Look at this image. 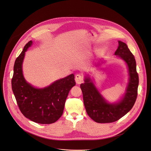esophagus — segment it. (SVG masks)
<instances>
[{"label":"esophagus","mask_w":151,"mask_h":151,"mask_svg":"<svg viewBox=\"0 0 151 151\" xmlns=\"http://www.w3.org/2000/svg\"><path fill=\"white\" fill-rule=\"evenodd\" d=\"M75 81H76V83L77 84H80L81 83H83V76L79 74L76 75L75 76Z\"/></svg>","instance_id":"34e87169"}]
</instances>
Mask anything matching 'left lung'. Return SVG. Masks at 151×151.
Here are the masks:
<instances>
[{
    "mask_svg": "<svg viewBox=\"0 0 151 151\" xmlns=\"http://www.w3.org/2000/svg\"><path fill=\"white\" fill-rule=\"evenodd\" d=\"M118 43L114 55L125 63L129 76L125 91L120 98L115 102L107 101L88 75L84 76V83L80 86L87 113L97 123H111L118 120L131 110L137 96L139 76L135 60L126 43L121 41H118ZM105 63L106 61L101 60L95 66L99 67Z\"/></svg>",
    "mask_w": 151,
    "mask_h": 151,
    "instance_id": "8db88e82",
    "label": "left lung"
}]
</instances>
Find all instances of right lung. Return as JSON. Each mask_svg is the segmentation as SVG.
Instances as JSON below:
<instances>
[{
    "label": "right lung",
    "instance_id": "obj_1",
    "mask_svg": "<svg viewBox=\"0 0 151 151\" xmlns=\"http://www.w3.org/2000/svg\"><path fill=\"white\" fill-rule=\"evenodd\" d=\"M27 43L16 60L12 78V90L20 110L24 116L40 124H50L62 116L66 98L75 86L74 74L56 80L49 86L37 88L26 80L23 73L25 52L32 46Z\"/></svg>",
    "mask_w": 151,
    "mask_h": 151
}]
</instances>
